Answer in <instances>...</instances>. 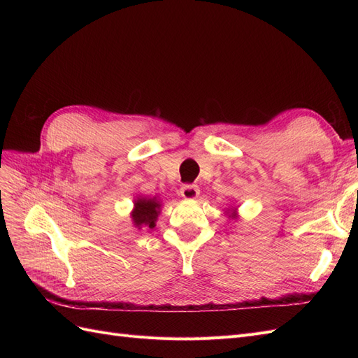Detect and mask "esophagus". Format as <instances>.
I'll return each mask as SVG.
<instances>
[{
	"mask_svg": "<svg viewBox=\"0 0 358 358\" xmlns=\"http://www.w3.org/2000/svg\"><path fill=\"white\" fill-rule=\"evenodd\" d=\"M200 194V189L194 183H187V185H182L180 188V196L183 199H196Z\"/></svg>",
	"mask_w": 358,
	"mask_h": 358,
	"instance_id": "obj_1",
	"label": "esophagus"
}]
</instances>
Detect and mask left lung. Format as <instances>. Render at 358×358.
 <instances>
[{
	"mask_svg": "<svg viewBox=\"0 0 358 358\" xmlns=\"http://www.w3.org/2000/svg\"><path fill=\"white\" fill-rule=\"evenodd\" d=\"M231 216H233V215H231Z\"/></svg>",
	"mask_w": 358,
	"mask_h": 358,
	"instance_id": "obj_1",
	"label": "left lung"
}]
</instances>
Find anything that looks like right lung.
<instances>
[{"label":"right lung","mask_w":358,"mask_h":358,"mask_svg":"<svg viewBox=\"0 0 358 358\" xmlns=\"http://www.w3.org/2000/svg\"><path fill=\"white\" fill-rule=\"evenodd\" d=\"M134 210L131 213L133 221L137 227L146 225L149 229H154L158 216L159 203L155 199H137L134 203Z\"/></svg>","instance_id":"add662e5"}]
</instances>
